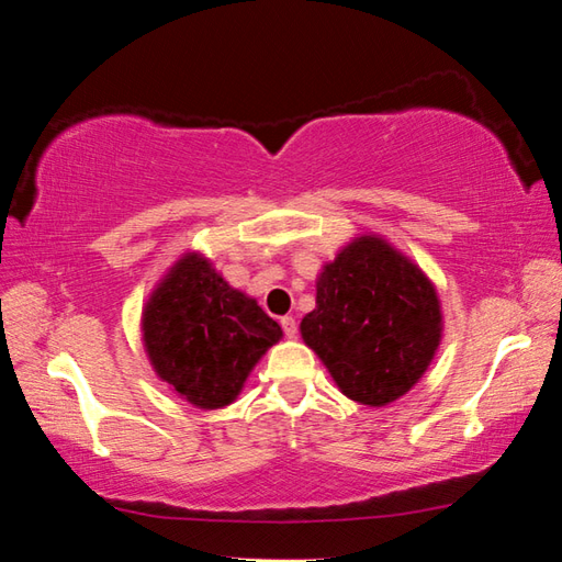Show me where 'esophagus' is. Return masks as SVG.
Wrapping results in <instances>:
<instances>
[{"label": "esophagus", "mask_w": 562, "mask_h": 562, "mask_svg": "<svg viewBox=\"0 0 562 562\" xmlns=\"http://www.w3.org/2000/svg\"><path fill=\"white\" fill-rule=\"evenodd\" d=\"M280 325H282L284 337H290V339L297 337V322H294V317H282Z\"/></svg>", "instance_id": "obj_1"}]
</instances>
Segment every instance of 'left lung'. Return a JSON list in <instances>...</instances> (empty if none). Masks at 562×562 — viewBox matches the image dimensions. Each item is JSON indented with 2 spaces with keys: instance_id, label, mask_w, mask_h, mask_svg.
<instances>
[{
  "instance_id": "8db88e82",
  "label": "left lung",
  "mask_w": 562,
  "mask_h": 562,
  "mask_svg": "<svg viewBox=\"0 0 562 562\" xmlns=\"http://www.w3.org/2000/svg\"><path fill=\"white\" fill-rule=\"evenodd\" d=\"M302 339L349 398L384 406L412 389L441 337L431 282L379 237H359L325 265Z\"/></svg>"
}]
</instances>
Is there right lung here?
Wrapping results in <instances>:
<instances>
[{"label": "right lung", "instance_id": "obj_1", "mask_svg": "<svg viewBox=\"0 0 562 562\" xmlns=\"http://www.w3.org/2000/svg\"><path fill=\"white\" fill-rule=\"evenodd\" d=\"M280 337L278 322L198 255L170 270L144 312V339L158 376L201 408L231 404L255 361Z\"/></svg>", "mask_w": 562, "mask_h": 562}]
</instances>
